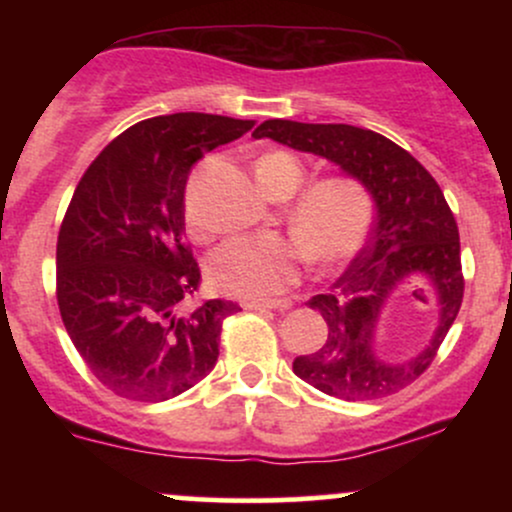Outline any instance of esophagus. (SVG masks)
<instances>
[{
	"label": "esophagus",
	"instance_id": "1",
	"mask_svg": "<svg viewBox=\"0 0 512 512\" xmlns=\"http://www.w3.org/2000/svg\"><path fill=\"white\" fill-rule=\"evenodd\" d=\"M243 310H286L291 301H240Z\"/></svg>",
	"mask_w": 512,
	"mask_h": 512
}]
</instances>
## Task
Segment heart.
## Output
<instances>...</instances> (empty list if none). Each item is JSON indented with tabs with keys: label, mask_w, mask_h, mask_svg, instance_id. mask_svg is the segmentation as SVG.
I'll return each instance as SVG.
<instances>
[{
	"label": "heart",
	"mask_w": 512,
	"mask_h": 512,
	"mask_svg": "<svg viewBox=\"0 0 512 512\" xmlns=\"http://www.w3.org/2000/svg\"><path fill=\"white\" fill-rule=\"evenodd\" d=\"M255 175L264 192L281 199L303 185L305 166L289 151H272L257 161ZM185 216L190 236L197 243L209 240V231L190 204ZM286 221L296 241L286 236H236L221 243L209 257L211 284L228 296L267 301L298 284L305 255L317 267L351 260L370 233L373 199L358 180L332 175L298 192Z\"/></svg>",
	"instance_id": "obj_1"
}]
</instances>
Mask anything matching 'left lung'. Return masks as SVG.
Listing matches in <instances>:
<instances>
[{
  "mask_svg": "<svg viewBox=\"0 0 512 512\" xmlns=\"http://www.w3.org/2000/svg\"><path fill=\"white\" fill-rule=\"evenodd\" d=\"M252 137H269L337 163L366 187L375 202L366 248L334 281L330 293H317L308 301L330 330L320 351L296 356L293 373L346 402L404 390L431 366L462 305L460 233L443 190L409 151L370 129L267 120ZM414 278L428 280L437 293L439 330L414 359L387 364L372 349L379 310L399 285Z\"/></svg>",
  "mask_w": 512,
  "mask_h": 512,
  "instance_id": "8db88e82",
  "label": "left lung"
}]
</instances>
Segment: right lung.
Here are the masks:
<instances>
[{"mask_svg": "<svg viewBox=\"0 0 512 512\" xmlns=\"http://www.w3.org/2000/svg\"><path fill=\"white\" fill-rule=\"evenodd\" d=\"M207 113L158 115L115 137L76 185L57 236V305L84 363L115 395L166 402L207 378L231 301L199 289L185 185L199 158L252 129Z\"/></svg>", "mask_w": 512, "mask_h": 512, "instance_id": "obj_1", "label": "right lung"}]
</instances>
